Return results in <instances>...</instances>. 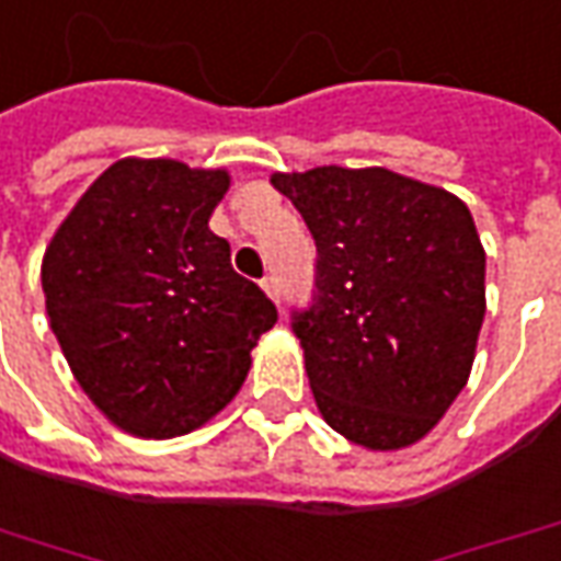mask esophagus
Wrapping results in <instances>:
<instances>
[{
	"label": "esophagus",
	"instance_id": "34e87169",
	"mask_svg": "<svg viewBox=\"0 0 561 561\" xmlns=\"http://www.w3.org/2000/svg\"><path fill=\"white\" fill-rule=\"evenodd\" d=\"M261 285H264V291L270 295V300H273V304H279V300H282L279 276H264V282H261Z\"/></svg>",
	"mask_w": 561,
	"mask_h": 561
}]
</instances>
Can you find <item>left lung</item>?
<instances>
[{
  "label": "left lung",
  "instance_id": "obj_1",
  "mask_svg": "<svg viewBox=\"0 0 561 561\" xmlns=\"http://www.w3.org/2000/svg\"><path fill=\"white\" fill-rule=\"evenodd\" d=\"M316 242L291 310L331 430L390 451L430 433L463 390L485 319V251L470 208L387 169L273 174Z\"/></svg>",
  "mask_w": 561,
  "mask_h": 561
}]
</instances>
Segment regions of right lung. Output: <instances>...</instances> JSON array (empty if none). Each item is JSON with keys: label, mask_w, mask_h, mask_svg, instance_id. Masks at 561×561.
Returning a JSON list of instances; mask_svg holds the SVG:
<instances>
[{"label": "right lung", "mask_w": 561, "mask_h": 561, "mask_svg": "<svg viewBox=\"0 0 561 561\" xmlns=\"http://www.w3.org/2000/svg\"><path fill=\"white\" fill-rule=\"evenodd\" d=\"M227 171L122 159L85 190L42 261L57 344L79 387L122 430L169 439L239 392L270 297L230 264L208 217Z\"/></svg>", "instance_id": "obj_1"}]
</instances>
